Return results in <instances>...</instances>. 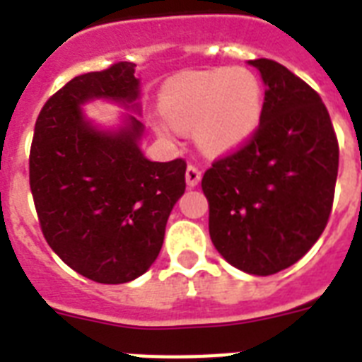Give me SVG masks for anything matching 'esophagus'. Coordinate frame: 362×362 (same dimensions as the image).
Segmentation results:
<instances>
[{
  "mask_svg": "<svg viewBox=\"0 0 362 362\" xmlns=\"http://www.w3.org/2000/svg\"><path fill=\"white\" fill-rule=\"evenodd\" d=\"M201 170L197 169V167H193V165H189L186 169V184L189 187H195L201 182Z\"/></svg>",
  "mask_w": 362,
  "mask_h": 362,
  "instance_id": "obj_1",
  "label": "esophagus"
}]
</instances>
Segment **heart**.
Masks as SVG:
<instances>
[{
	"label": "heart",
	"instance_id": "obj_1",
	"mask_svg": "<svg viewBox=\"0 0 362 362\" xmlns=\"http://www.w3.org/2000/svg\"><path fill=\"white\" fill-rule=\"evenodd\" d=\"M165 120L158 131L175 139L176 129H195L197 144L209 153L240 148L257 131L263 90L246 69H212L175 76L161 92Z\"/></svg>",
	"mask_w": 362,
	"mask_h": 362
}]
</instances>
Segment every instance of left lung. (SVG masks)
Returning <instances> with one entry per match:
<instances>
[{
  "instance_id": "obj_1",
  "label": "left lung",
  "mask_w": 362,
  "mask_h": 362,
  "mask_svg": "<svg viewBox=\"0 0 362 362\" xmlns=\"http://www.w3.org/2000/svg\"><path fill=\"white\" fill-rule=\"evenodd\" d=\"M261 73L263 115L238 152L203 176L212 244L227 263L255 276L291 267L314 246L331 216L338 141L321 98L272 59Z\"/></svg>"
}]
</instances>
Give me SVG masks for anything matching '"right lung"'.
Listing matches in <instances>:
<instances>
[{
	"label": "right lung",
	"instance_id": "obj_1",
	"mask_svg": "<svg viewBox=\"0 0 362 362\" xmlns=\"http://www.w3.org/2000/svg\"><path fill=\"white\" fill-rule=\"evenodd\" d=\"M135 64L75 76L37 118L30 187L48 246L98 284L142 276L163 246L170 210L186 189V161H150ZM95 98L131 110L116 128L93 124L81 107Z\"/></svg>",
	"mask_w": 362,
	"mask_h": 362
}]
</instances>
